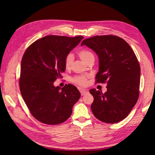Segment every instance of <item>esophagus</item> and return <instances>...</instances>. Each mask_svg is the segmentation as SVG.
Returning <instances> with one entry per match:
<instances>
[{"label": "esophagus", "mask_w": 155, "mask_h": 155, "mask_svg": "<svg viewBox=\"0 0 155 155\" xmlns=\"http://www.w3.org/2000/svg\"><path fill=\"white\" fill-rule=\"evenodd\" d=\"M80 92V94L82 95H84L87 92V91H85V90H81Z\"/></svg>", "instance_id": "34e87169"}]
</instances>
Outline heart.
<instances>
[{"label":"heart","instance_id":"1","mask_svg":"<svg viewBox=\"0 0 155 155\" xmlns=\"http://www.w3.org/2000/svg\"><path fill=\"white\" fill-rule=\"evenodd\" d=\"M78 55L80 58L82 60L84 63H86L88 60L91 58H94L93 53L86 49H83L78 51ZM74 60V56L71 53H68L64 58V67L67 68H70ZM73 82L80 86H85L87 84V80L86 77L84 76H77L73 78Z\"/></svg>","mask_w":155,"mask_h":155}]
</instances>
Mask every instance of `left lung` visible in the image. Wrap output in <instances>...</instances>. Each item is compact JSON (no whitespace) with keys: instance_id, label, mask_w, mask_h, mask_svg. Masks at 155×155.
<instances>
[{"instance_id":"left-lung-1","label":"left lung","mask_w":155,"mask_h":155,"mask_svg":"<svg viewBox=\"0 0 155 155\" xmlns=\"http://www.w3.org/2000/svg\"><path fill=\"white\" fill-rule=\"evenodd\" d=\"M83 45L99 58L96 82L107 84L104 94L95 88L90 90L94 97L93 114L104 123H117L128 116L139 97L140 63L131 46L116 36H95L84 39Z\"/></svg>"}]
</instances>
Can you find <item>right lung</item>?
Returning <instances> with one entry per match:
<instances>
[{
	"label": "right lung",
	"mask_w": 155,
	"mask_h": 155,
	"mask_svg": "<svg viewBox=\"0 0 155 155\" xmlns=\"http://www.w3.org/2000/svg\"><path fill=\"white\" fill-rule=\"evenodd\" d=\"M84 38L46 36L31 44L21 61L19 88L31 114L46 124L67 120L81 96L71 84L63 88L54 82L65 70L64 58Z\"/></svg>",
	"instance_id": "right-lung-1"
}]
</instances>
